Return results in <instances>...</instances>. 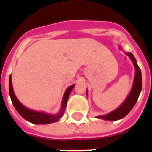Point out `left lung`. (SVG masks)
Here are the masks:
<instances>
[{
    "label": "left lung",
    "instance_id": "left-lung-1",
    "mask_svg": "<svg viewBox=\"0 0 152 152\" xmlns=\"http://www.w3.org/2000/svg\"><path fill=\"white\" fill-rule=\"evenodd\" d=\"M125 54L129 57V58L132 60V62L134 65V68H135L134 83H133V86H132L130 93L129 94V95L126 98V99L124 100V102L118 108L112 111V112H109L108 114L96 116L99 119H102V120H106V121H117V120L124 118L134 107L135 103L137 102L138 97H139L141 90H142V73H141V70L139 66H137V61L133 55V53H125ZM87 93H88V91H87ZM87 95H88V94H87Z\"/></svg>",
    "mask_w": 152,
    "mask_h": 152
}]
</instances>
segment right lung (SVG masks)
I'll list each match as a JSON object with an SVG mask.
<instances>
[{
    "mask_svg": "<svg viewBox=\"0 0 152 152\" xmlns=\"http://www.w3.org/2000/svg\"><path fill=\"white\" fill-rule=\"evenodd\" d=\"M74 86H75V85L69 86L66 89L65 93H64L59 112L55 115H51L47 114V113L43 112H36V111L31 110V109L28 108L25 106L23 105L21 102L18 101V99L16 98V96L15 94L14 89H13V86H12L11 76H10V80H9L10 96L12 103H13V105L15 107V108L16 109V111L18 112V114L20 115L22 117L24 118L26 121H29V122H31L32 124H50V123L56 122V121H58L59 119L62 118L63 113L65 112V109H66V102H67V99L69 98L70 93L72 90Z\"/></svg>",
    "mask_w": 152,
    "mask_h": 152,
    "instance_id": "add662e5",
    "label": "right lung"
}]
</instances>
